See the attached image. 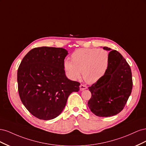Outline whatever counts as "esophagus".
<instances>
[{"instance_id":"1","label":"esophagus","mask_w":146,"mask_h":146,"mask_svg":"<svg viewBox=\"0 0 146 146\" xmlns=\"http://www.w3.org/2000/svg\"><path fill=\"white\" fill-rule=\"evenodd\" d=\"M86 89H87V86H86L84 85H82V84L80 85V91H83V90H85Z\"/></svg>"}]
</instances>
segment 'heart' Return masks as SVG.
Returning a JSON list of instances; mask_svg holds the SVG:
<instances>
[{
    "mask_svg": "<svg viewBox=\"0 0 146 146\" xmlns=\"http://www.w3.org/2000/svg\"><path fill=\"white\" fill-rule=\"evenodd\" d=\"M72 61H64L63 66L68 76L77 80L81 76L90 84L99 81L107 73L110 62L108 51L98 48H79L72 53Z\"/></svg>",
    "mask_w": 146,
    "mask_h": 146,
    "instance_id": "obj_1",
    "label": "heart"
}]
</instances>
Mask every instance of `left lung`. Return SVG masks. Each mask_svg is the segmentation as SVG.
Returning a JSON list of instances; mask_svg holds the SVG:
<instances>
[{
    "label": "left lung",
    "mask_w": 146,
    "mask_h": 146,
    "mask_svg": "<svg viewBox=\"0 0 146 146\" xmlns=\"http://www.w3.org/2000/svg\"><path fill=\"white\" fill-rule=\"evenodd\" d=\"M110 50V62L107 73L88 89L91 98L88 102L91 111L99 117H110L120 113L131 94L133 82L130 66L117 50Z\"/></svg>",
    "instance_id": "8db88e82"
}]
</instances>
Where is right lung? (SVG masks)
Instances as JSON below:
<instances>
[{
    "mask_svg": "<svg viewBox=\"0 0 146 146\" xmlns=\"http://www.w3.org/2000/svg\"><path fill=\"white\" fill-rule=\"evenodd\" d=\"M63 48H34L24 57L17 70L21 100L36 117L50 120L62 112L69 96L79 91L80 83L66 76Z\"/></svg>",
    "mask_w": 146,
    "mask_h": 146,
    "instance_id": "right-lung-1",
    "label": "right lung"
}]
</instances>
